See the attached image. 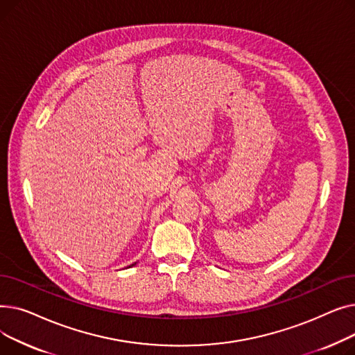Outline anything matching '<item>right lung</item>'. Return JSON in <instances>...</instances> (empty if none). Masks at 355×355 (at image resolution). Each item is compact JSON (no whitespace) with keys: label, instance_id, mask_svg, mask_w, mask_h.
Masks as SVG:
<instances>
[{"label":"right lung","instance_id":"obj_1","mask_svg":"<svg viewBox=\"0 0 355 355\" xmlns=\"http://www.w3.org/2000/svg\"><path fill=\"white\" fill-rule=\"evenodd\" d=\"M134 265H137V263H134ZM134 265H130V266H134ZM130 266H129V268H130Z\"/></svg>","mask_w":355,"mask_h":355}]
</instances>
